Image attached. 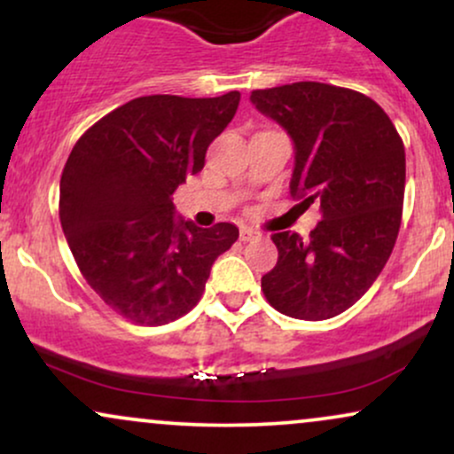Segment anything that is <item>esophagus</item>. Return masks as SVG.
Returning a JSON list of instances; mask_svg holds the SVG:
<instances>
[{
  "instance_id": "esophagus-1",
  "label": "esophagus",
  "mask_w": 454,
  "mask_h": 454,
  "mask_svg": "<svg viewBox=\"0 0 454 454\" xmlns=\"http://www.w3.org/2000/svg\"><path fill=\"white\" fill-rule=\"evenodd\" d=\"M256 239H260V232L252 231V228H241V241H243V243L256 241Z\"/></svg>"
}]
</instances>
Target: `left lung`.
Returning a JSON list of instances; mask_svg holds the SVG:
<instances>
[{
	"instance_id": "8db88e82",
	"label": "left lung",
	"mask_w": 454,
	"mask_h": 454,
	"mask_svg": "<svg viewBox=\"0 0 454 454\" xmlns=\"http://www.w3.org/2000/svg\"><path fill=\"white\" fill-rule=\"evenodd\" d=\"M260 113L294 140L290 194L320 202L322 222L303 241L273 232L279 258L262 293L279 314L326 320L356 303L382 273L397 241L405 151L382 106L346 87L293 82L252 91Z\"/></svg>"
}]
</instances>
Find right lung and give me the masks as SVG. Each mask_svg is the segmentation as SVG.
<instances>
[{
	"mask_svg": "<svg viewBox=\"0 0 454 454\" xmlns=\"http://www.w3.org/2000/svg\"><path fill=\"white\" fill-rule=\"evenodd\" d=\"M241 93L143 96L104 114L76 140L59 184V220L78 270L111 309L140 326L196 307L211 264L239 239L220 222L175 220L173 194L200 173Z\"/></svg>",
	"mask_w": 454,
	"mask_h": 454,
	"instance_id": "add662e5",
	"label": "right lung"
}]
</instances>
